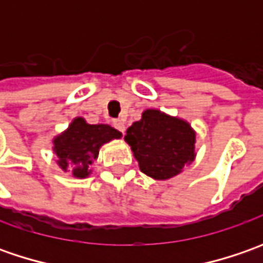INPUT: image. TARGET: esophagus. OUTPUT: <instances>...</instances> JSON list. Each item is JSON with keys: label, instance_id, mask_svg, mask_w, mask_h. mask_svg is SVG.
<instances>
[{"label": "esophagus", "instance_id": "1", "mask_svg": "<svg viewBox=\"0 0 263 263\" xmlns=\"http://www.w3.org/2000/svg\"><path fill=\"white\" fill-rule=\"evenodd\" d=\"M112 124H114V127H116L118 132H121V133L124 135V132H126V126H124V123H123L121 120H116Z\"/></svg>", "mask_w": 263, "mask_h": 263}]
</instances>
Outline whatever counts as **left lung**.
Segmentation results:
<instances>
[{
	"mask_svg": "<svg viewBox=\"0 0 263 263\" xmlns=\"http://www.w3.org/2000/svg\"><path fill=\"white\" fill-rule=\"evenodd\" d=\"M195 137L186 121L157 109H146L140 121L127 128L124 139L133 149L142 173L157 180H167L193 161Z\"/></svg>",
	"mask_w": 263,
	"mask_h": 263,
	"instance_id": "1",
	"label": "left lung"
}]
</instances>
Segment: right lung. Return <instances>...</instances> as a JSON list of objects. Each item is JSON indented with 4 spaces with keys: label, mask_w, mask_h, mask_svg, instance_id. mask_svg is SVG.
<instances>
[{
    "label": "right lung",
    "mask_w": 263,
    "mask_h": 263,
    "mask_svg": "<svg viewBox=\"0 0 263 263\" xmlns=\"http://www.w3.org/2000/svg\"><path fill=\"white\" fill-rule=\"evenodd\" d=\"M121 133L114 127L106 124H87L83 118H76L66 133L54 140V151L58 159V165L67 170L73 167V176L86 177L87 167L96 159L99 147L104 143L120 139Z\"/></svg>",
    "instance_id": "add662e5"
}]
</instances>
